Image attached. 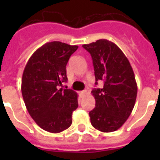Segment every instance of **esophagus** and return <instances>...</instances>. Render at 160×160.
I'll list each match as a JSON object with an SVG mask.
<instances>
[{
    "label": "esophagus",
    "instance_id": "obj_1",
    "mask_svg": "<svg viewBox=\"0 0 160 160\" xmlns=\"http://www.w3.org/2000/svg\"><path fill=\"white\" fill-rule=\"evenodd\" d=\"M87 90H82V91H81V92H80V94H81V95H85V94H87Z\"/></svg>",
    "mask_w": 160,
    "mask_h": 160
}]
</instances>
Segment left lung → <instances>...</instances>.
Returning <instances> with one entry per match:
<instances>
[{
    "label": "left lung",
    "mask_w": 160,
    "mask_h": 160,
    "mask_svg": "<svg viewBox=\"0 0 160 160\" xmlns=\"http://www.w3.org/2000/svg\"><path fill=\"white\" fill-rule=\"evenodd\" d=\"M82 47L90 53L98 81L102 88L91 91L95 107L90 111V122L102 132H112L120 128L130 116L137 96L135 74L128 58L118 46L100 39Z\"/></svg>",
    "instance_id": "1"
}]
</instances>
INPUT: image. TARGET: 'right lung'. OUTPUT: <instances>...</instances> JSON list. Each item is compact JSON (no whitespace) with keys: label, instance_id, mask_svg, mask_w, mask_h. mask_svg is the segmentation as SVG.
<instances>
[{"label":"right lung","instance_id":"add662e5","mask_svg":"<svg viewBox=\"0 0 160 160\" xmlns=\"http://www.w3.org/2000/svg\"><path fill=\"white\" fill-rule=\"evenodd\" d=\"M78 48L48 42L32 53L24 70L22 93L25 107L35 122L49 132L70 128L72 113L78 107L77 93L59 89L67 81L66 64Z\"/></svg>","mask_w":160,"mask_h":160}]
</instances>
